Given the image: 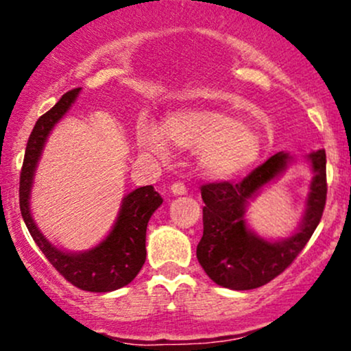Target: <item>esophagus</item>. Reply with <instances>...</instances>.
Returning <instances> with one entry per match:
<instances>
[{"label":"esophagus","mask_w":351,"mask_h":351,"mask_svg":"<svg viewBox=\"0 0 351 351\" xmlns=\"http://www.w3.org/2000/svg\"><path fill=\"white\" fill-rule=\"evenodd\" d=\"M186 186H184V183H181V181H176V183L171 184V193L175 196H181V195H186Z\"/></svg>","instance_id":"esophagus-1"}]
</instances>
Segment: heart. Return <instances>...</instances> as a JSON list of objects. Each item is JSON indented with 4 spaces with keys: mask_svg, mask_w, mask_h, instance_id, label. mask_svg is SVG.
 Returning <instances> with one entry per match:
<instances>
[{
    "mask_svg": "<svg viewBox=\"0 0 351 351\" xmlns=\"http://www.w3.org/2000/svg\"><path fill=\"white\" fill-rule=\"evenodd\" d=\"M171 142L199 152V165L215 178H234L257 163L264 150L263 138L243 127L236 117L217 110H180L167 122V134L155 123L140 125L138 148L156 158L170 156Z\"/></svg>",
    "mask_w": 351,
    "mask_h": 351,
    "instance_id": "heart-1",
    "label": "heart"
}]
</instances>
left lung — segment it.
<instances>
[{
	"label": "left lung",
	"mask_w": 351,
	"mask_h": 351,
	"mask_svg": "<svg viewBox=\"0 0 351 351\" xmlns=\"http://www.w3.org/2000/svg\"><path fill=\"white\" fill-rule=\"evenodd\" d=\"M313 178L307 208L292 236L267 241L245 224V209L261 188L279 178L292 162L289 153L279 152L249 173L239 183H206L201 186L203 237L196 257L208 277L232 291H251L276 279L293 263L312 237L327 201V156L325 150L308 155Z\"/></svg>",
	"instance_id": "left-lung-1"
}]
</instances>
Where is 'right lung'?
Segmentation results:
<instances>
[{"label": "right lung", "instance_id": "add662e5", "mask_svg": "<svg viewBox=\"0 0 351 351\" xmlns=\"http://www.w3.org/2000/svg\"><path fill=\"white\" fill-rule=\"evenodd\" d=\"M79 92L80 87L66 92L59 102L36 122L27 140L19 176V208L34 243L64 279L87 292H110L130 284L145 264L147 226L153 213L163 203L160 193L153 186H142L128 193L122 199L119 216L108 236L99 245L84 252L60 251L52 245L36 226L29 208L34 173L47 136L69 110Z\"/></svg>", "mask_w": 351, "mask_h": 351}]
</instances>
